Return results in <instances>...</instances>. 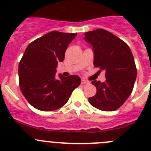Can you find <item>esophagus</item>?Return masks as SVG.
Here are the masks:
<instances>
[{
  "mask_svg": "<svg viewBox=\"0 0 151 151\" xmlns=\"http://www.w3.org/2000/svg\"><path fill=\"white\" fill-rule=\"evenodd\" d=\"M90 83V82L89 81H88V80H85V79H82V84H83V85H88V84Z\"/></svg>",
  "mask_w": 151,
  "mask_h": 151,
  "instance_id": "obj_1",
  "label": "esophagus"
}]
</instances>
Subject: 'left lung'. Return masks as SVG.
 Masks as SVG:
<instances>
[{
	"label": "left lung",
	"mask_w": 151,
	"mask_h": 151,
	"mask_svg": "<svg viewBox=\"0 0 151 151\" xmlns=\"http://www.w3.org/2000/svg\"><path fill=\"white\" fill-rule=\"evenodd\" d=\"M85 40L93 47L94 66L104 70L106 78L104 82L92 81L97 93L89 103L103 111L117 110L134 88L137 69L132 53L125 41L105 29L85 32Z\"/></svg>",
	"instance_id": "1"
}]
</instances>
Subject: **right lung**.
Instances as JSON below:
<instances>
[{"instance_id": "add662e5", "label": "right lung", "mask_w": 151, "mask_h": 151, "mask_svg": "<svg viewBox=\"0 0 151 151\" xmlns=\"http://www.w3.org/2000/svg\"><path fill=\"white\" fill-rule=\"evenodd\" d=\"M77 33L53 31L31 42L19 64V82L28 102L41 111L58 110L66 104L72 92L81 84L78 76H59L56 67L63 62L69 43Z\"/></svg>"}]
</instances>
